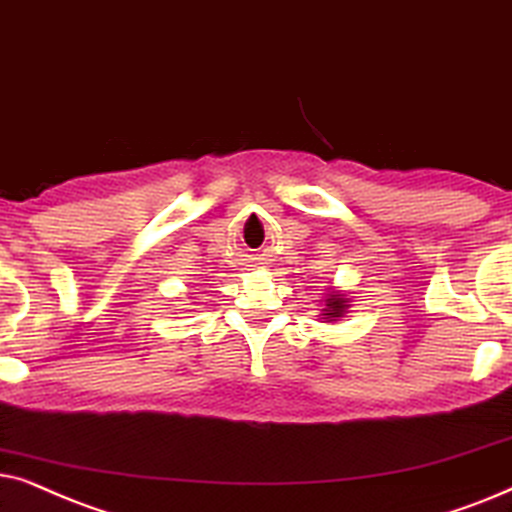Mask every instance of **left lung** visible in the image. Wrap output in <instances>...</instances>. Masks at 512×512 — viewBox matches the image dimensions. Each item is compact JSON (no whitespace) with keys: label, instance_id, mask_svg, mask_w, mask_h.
Returning <instances> with one entry per match:
<instances>
[{"label":"left lung","instance_id":"left-lung-1","mask_svg":"<svg viewBox=\"0 0 512 512\" xmlns=\"http://www.w3.org/2000/svg\"><path fill=\"white\" fill-rule=\"evenodd\" d=\"M327 302H330V304H327V306H330V309H327L330 313H325V316H330V318L342 316V309H344V299L342 297L332 295V299H327Z\"/></svg>","mask_w":512,"mask_h":512}]
</instances>
